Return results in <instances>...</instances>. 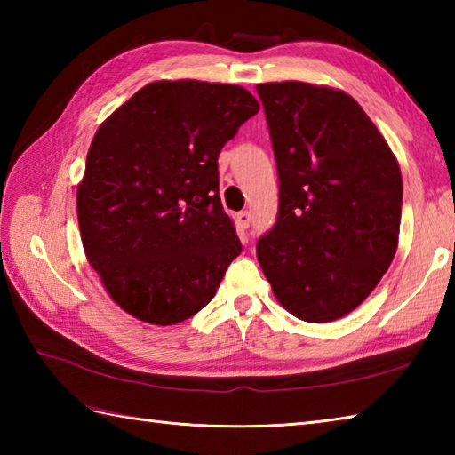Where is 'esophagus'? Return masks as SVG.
<instances>
[{
    "mask_svg": "<svg viewBox=\"0 0 455 455\" xmlns=\"http://www.w3.org/2000/svg\"><path fill=\"white\" fill-rule=\"evenodd\" d=\"M236 220H238V227L240 228H248L250 222H252V212L250 211H240L236 215Z\"/></svg>",
    "mask_w": 455,
    "mask_h": 455,
    "instance_id": "34e87169",
    "label": "esophagus"
}]
</instances>
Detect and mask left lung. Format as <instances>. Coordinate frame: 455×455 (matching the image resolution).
<instances>
[{
	"mask_svg": "<svg viewBox=\"0 0 455 455\" xmlns=\"http://www.w3.org/2000/svg\"><path fill=\"white\" fill-rule=\"evenodd\" d=\"M256 90L279 176L277 220L258 240V262L289 313L332 323L365 301L397 252L399 162L346 92L305 82Z\"/></svg>",
	"mask_w": 455,
	"mask_h": 455,
	"instance_id": "1",
	"label": "left lung"
}]
</instances>
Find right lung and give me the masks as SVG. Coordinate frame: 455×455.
Segmentation results:
<instances>
[{
	"mask_svg": "<svg viewBox=\"0 0 455 455\" xmlns=\"http://www.w3.org/2000/svg\"><path fill=\"white\" fill-rule=\"evenodd\" d=\"M259 105L230 84L144 85L95 132L76 193L85 258L142 323L199 313L243 252L219 196V152Z\"/></svg>",
	"mask_w": 455,
	"mask_h": 455,
	"instance_id": "obj_1",
	"label": "right lung"
}]
</instances>
